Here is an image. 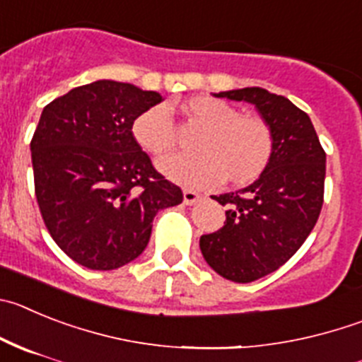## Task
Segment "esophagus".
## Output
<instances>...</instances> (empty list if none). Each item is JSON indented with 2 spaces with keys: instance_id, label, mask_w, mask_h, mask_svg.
<instances>
[{
  "instance_id": "1",
  "label": "esophagus",
  "mask_w": 362,
  "mask_h": 362,
  "mask_svg": "<svg viewBox=\"0 0 362 362\" xmlns=\"http://www.w3.org/2000/svg\"><path fill=\"white\" fill-rule=\"evenodd\" d=\"M201 199H203V195L197 194V192H195V190H185L183 192L185 204H195V203H199Z\"/></svg>"
}]
</instances>
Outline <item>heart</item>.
<instances>
[{"label": "heart", "mask_w": 362, "mask_h": 362, "mask_svg": "<svg viewBox=\"0 0 362 362\" xmlns=\"http://www.w3.org/2000/svg\"><path fill=\"white\" fill-rule=\"evenodd\" d=\"M181 111L203 129L192 140L195 154L170 156L159 163L167 177L190 187H208L224 177L228 185L244 187L267 168L274 138L264 118L240 115L228 102L206 95L185 100ZM132 136L148 154H168L175 147L170 111L165 105L148 107L132 122Z\"/></svg>", "instance_id": "heart-1"}]
</instances>
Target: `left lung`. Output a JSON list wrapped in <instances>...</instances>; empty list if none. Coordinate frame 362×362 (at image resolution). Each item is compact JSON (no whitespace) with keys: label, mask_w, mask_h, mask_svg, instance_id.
Masks as SVG:
<instances>
[{"label":"left lung","mask_w":362,"mask_h":362,"mask_svg":"<svg viewBox=\"0 0 362 362\" xmlns=\"http://www.w3.org/2000/svg\"><path fill=\"white\" fill-rule=\"evenodd\" d=\"M217 97L253 104L274 138L271 161L250 187L211 195L226 206V221L203 235L204 260L237 284L276 271L301 247L323 206L327 154L309 115L289 98L262 88L222 91Z\"/></svg>","instance_id":"left-lung-1"}]
</instances>
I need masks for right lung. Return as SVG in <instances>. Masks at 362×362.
I'll list each match as a JSON object with an SVG mask.
<instances>
[{"mask_svg": "<svg viewBox=\"0 0 362 362\" xmlns=\"http://www.w3.org/2000/svg\"><path fill=\"white\" fill-rule=\"evenodd\" d=\"M159 102L156 91L97 81L42 109L30 141L39 210L55 244L88 269L140 257L156 214L183 203L132 136L136 116Z\"/></svg>", "mask_w": 362, "mask_h": 362, "instance_id": "right-lung-1", "label": "right lung"}]
</instances>
